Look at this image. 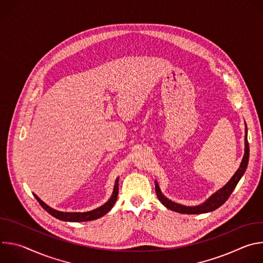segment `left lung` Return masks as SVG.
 I'll list each match as a JSON object with an SVG mask.
<instances>
[{"instance_id":"1","label":"left lung","mask_w":263,"mask_h":263,"mask_svg":"<svg viewBox=\"0 0 263 263\" xmlns=\"http://www.w3.org/2000/svg\"><path fill=\"white\" fill-rule=\"evenodd\" d=\"M246 135H245V155L242 157L241 163L239 165V168L236 171V173L233 175V177L229 180V182L221 187L220 190H218L215 194H213L209 199H207L203 204L198 205V206H184L178 203H175L171 200H168L166 197H164L159 189V185L157 181H155V191L156 195L159 199V201L168 209L179 212V213H186V214H201V213H206V212H211L218 207H220L224 202H226L230 195L233 193L234 189L236 187L237 183L243 176L248 163H249V157H250V147H249V142H248V129L246 125Z\"/></svg>"}]
</instances>
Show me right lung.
I'll list each match as a JSON object with an SVG mask.
<instances>
[{"label":"right lung","instance_id":"1","mask_svg":"<svg viewBox=\"0 0 263 263\" xmlns=\"http://www.w3.org/2000/svg\"><path fill=\"white\" fill-rule=\"evenodd\" d=\"M119 179L120 178H117V180H116L114 193H112L111 198L104 205H102L101 207H99L97 209H93L91 211H87V212H63V211H58V210H55V209L51 208L50 206H48L46 203H44L36 195H34V197H35V199L37 201H39V203L42 205V207L47 212H49L51 215H53L54 217H56L58 219L65 220V221H87V220H93V219L102 217L108 211H110L112 207H114L115 203L117 202L118 195H119Z\"/></svg>","mask_w":263,"mask_h":263}]
</instances>
